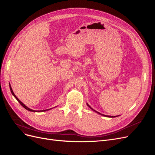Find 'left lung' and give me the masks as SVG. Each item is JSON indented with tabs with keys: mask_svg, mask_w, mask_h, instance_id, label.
<instances>
[{
	"mask_svg": "<svg viewBox=\"0 0 155 155\" xmlns=\"http://www.w3.org/2000/svg\"><path fill=\"white\" fill-rule=\"evenodd\" d=\"M87 106L90 108L91 109H92L93 111H94V112H96V113H97V114H100V115H101V116H105V117H109V118H115V117H117V116H106V115H104V114H101V113H100V112H97V111H96L95 110H94L93 109H92V108L89 106V105L87 104Z\"/></svg>",
	"mask_w": 155,
	"mask_h": 155,
	"instance_id": "1",
	"label": "left lung"
}]
</instances>
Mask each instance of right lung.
Here are the masks:
<instances>
[{"label": "right lung", "mask_w": 155, "mask_h": 155, "mask_svg": "<svg viewBox=\"0 0 155 155\" xmlns=\"http://www.w3.org/2000/svg\"><path fill=\"white\" fill-rule=\"evenodd\" d=\"M10 91H11V92H12V95L15 97V98H16V100L19 102V104L25 108V109H26V110H29V111H31V112H45V111H47V110H50V109H53V108H51V109H46V110H32V109H30V108H28V107L27 106H26L24 104H23V103L22 102V101H21L19 100L18 99V97L15 95V94H14V92H13V90H12V87H11V85H10Z\"/></svg>", "instance_id": "obj_1"}]
</instances>
